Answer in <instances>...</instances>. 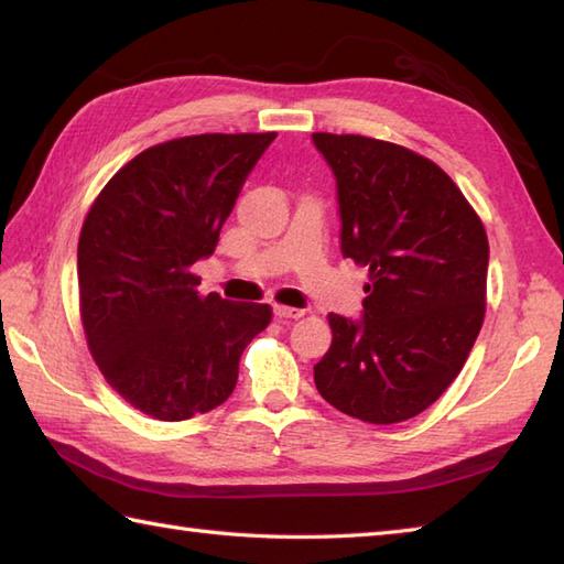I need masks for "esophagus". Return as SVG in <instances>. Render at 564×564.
I'll use <instances>...</instances> for the list:
<instances>
[{
	"label": "esophagus",
	"instance_id": "esophagus-1",
	"mask_svg": "<svg viewBox=\"0 0 564 564\" xmlns=\"http://www.w3.org/2000/svg\"><path fill=\"white\" fill-rule=\"evenodd\" d=\"M273 315L279 319H301L305 315V310L289 307V305H273Z\"/></svg>",
	"mask_w": 564,
	"mask_h": 564
}]
</instances>
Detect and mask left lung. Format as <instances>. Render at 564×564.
Segmentation results:
<instances>
[{"instance_id": "left-lung-1", "label": "left lung", "mask_w": 564, "mask_h": 564, "mask_svg": "<svg viewBox=\"0 0 564 564\" xmlns=\"http://www.w3.org/2000/svg\"><path fill=\"white\" fill-rule=\"evenodd\" d=\"M313 140L337 176L341 254L368 269L364 319L327 317L315 386L344 414L400 424L448 390L480 334L485 225L424 154L366 135Z\"/></svg>"}]
</instances>
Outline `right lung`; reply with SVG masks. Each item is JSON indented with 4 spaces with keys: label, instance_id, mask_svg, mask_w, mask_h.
I'll use <instances>...</instances> for the list:
<instances>
[{
    "label": "right lung",
    "instance_id": "obj_1",
    "mask_svg": "<svg viewBox=\"0 0 564 564\" xmlns=\"http://www.w3.org/2000/svg\"><path fill=\"white\" fill-rule=\"evenodd\" d=\"M275 133H203L135 154L84 218L79 317L109 386L160 422L230 398L239 356L271 305L200 295L194 263L218 245L247 174Z\"/></svg>",
    "mask_w": 564,
    "mask_h": 564
}]
</instances>
